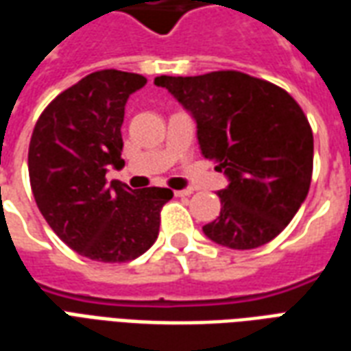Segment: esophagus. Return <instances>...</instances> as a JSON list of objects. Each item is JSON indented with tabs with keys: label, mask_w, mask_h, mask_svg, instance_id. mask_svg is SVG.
Segmentation results:
<instances>
[{
	"label": "esophagus",
	"mask_w": 351,
	"mask_h": 351,
	"mask_svg": "<svg viewBox=\"0 0 351 351\" xmlns=\"http://www.w3.org/2000/svg\"><path fill=\"white\" fill-rule=\"evenodd\" d=\"M193 191L191 190H175L176 197H190Z\"/></svg>",
	"instance_id": "1"
}]
</instances>
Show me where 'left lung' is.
Wrapping results in <instances>:
<instances>
[{
  "mask_svg": "<svg viewBox=\"0 0 351 351\" xmlns=\"http://www.w3.org/2000/svg\"><path fill=\"white\" fill-rule=\"evenodd\" d=\"M195 120L201 154L228 186L220 216L203 226L213 243L252 250L271 243L306 199L314 137L297 101L271 82L239 71L154 79Z\"/></svg>",
  "mask_w": 351,
  "mask_h": 351,
  "instance_id": "1",
  "label": "left lung"
}]
</instances>
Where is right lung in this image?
Here are the masks:
<instances>
[{"label":"right lung","instance_id":"1","mask_svg":"<svg viewBox=\"0 0 351 351\" xmlns=\"http://www.w3.org/2000/svg\"><path fill=\"white\" fill-rule=\"evenodd\" d=\"M146 84L137 73L88 75L45 108L29 141L27 169L35 203L69 248L93 261L122 263L143 256L160 233L167 188L131 190L107 182L122 160L125 103Z\"/></svg>","mask_w":351,"mask_h":351}]
</instances>
